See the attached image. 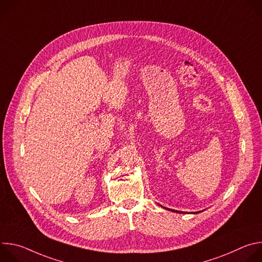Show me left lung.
Instances as JSON below:
<instances>
[{
	"label": "left lung",
	"mask_w": 262,
	"mask_h": 262,
	"mask_svg": "<svg viewBox=\"0 0 262 262\" xmlns=\"http://www.w3.org/2000/svg\"><path fill=\"white\" fill-rule=\"evenodd\" d=\"M168 210H171V211H175V212H179V213H183V212H180V211H177V210H174V209H170V208H166Z\"/></svg>",
	"instance_id": "8db88e82"
}]
</instances>
